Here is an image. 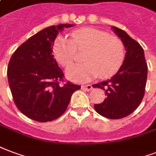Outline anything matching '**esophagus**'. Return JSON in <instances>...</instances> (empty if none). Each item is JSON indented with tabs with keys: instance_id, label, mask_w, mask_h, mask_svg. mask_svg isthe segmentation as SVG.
Masks as SVG:
<instances>
[{
	"instance_id": "1",
	"label": "esophagus",
	"mask_w": 156,
	"mask_h": 156,
	"mask_svg": "<svg viewBox=\"0 0 156 156\" xmlns=\"http://www.w3.org/2000/svg\"><path fill=\"white\" fill-rule=\"evenodd\" d=\"M81 89L84 90H86V91H90L93 87H92V85H82L81 86Z\"/></svg>"
}]
</instances>
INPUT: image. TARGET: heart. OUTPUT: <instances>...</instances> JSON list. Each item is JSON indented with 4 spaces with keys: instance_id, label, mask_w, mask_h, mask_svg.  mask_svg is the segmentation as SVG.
Here are the masks:
<instances>
[{
    "instance_id": "obj_1",
    "label": "heart",
    "mask_w": 156,
    "mask_h": 156,
    "mask_svg": "<svg viewBox=\"0 0 156 156\" xmlns=\"http://www.w3.org/2000/svg\"><path fill=\"white\" fill-rule=\"evenodd\" d=\"M76 50H87L83 57L85 63L66 69L67 77L76 82H85L98 76L102 79L113 76L125 59L122 41L96 29L76 30L71 34V39L59 36L52 47L56 60L63 66L73 62Z\"/></svg>"
}]
</instances>
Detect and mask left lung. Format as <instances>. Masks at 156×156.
Returning <instances> with one entry per match:
<instances>
[{
	"mask_svg": "<svg viewBox=\"0 0 156 156\" xmlns=\"http://www.w3.org/2000/svg\"><path fill=\"white\" fill-rule=\"evenodd\" d=\"M121 38L126 49L123 64L111 79L93 85L101 88L106 98L103 103L94 105V109L103 117L119 119L134 112L145 94L147 64L144 50L140 44L122 29L112 26Z\"/></svg>",
	"mask_w": 156,
	"mask_h": 156,
	"instance_id": "8db88e82",
	"label": "left lung"
}]
</instances>
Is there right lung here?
Returning <instances> with one entry per match:
<instances>
[{
	"instance_id": "add662e5",
	"label": "right lung",
	"mask_w": 156,
	"mask_h": 156,
	"mask_svg": "<svg viewBox=\"0 0 156 156\" xmlns=\"http://www.w3.org/2000/svg\"><path fill=\"white\" fill-rule=\"evenodd\" d=\"M73 24L45 28L22 43L10 58L7 76L15 104L21 113L41 122H51L65 113L72 94L80 89L70 81L52 55L59 32Z\"/></svg>"
}]
</instances>
